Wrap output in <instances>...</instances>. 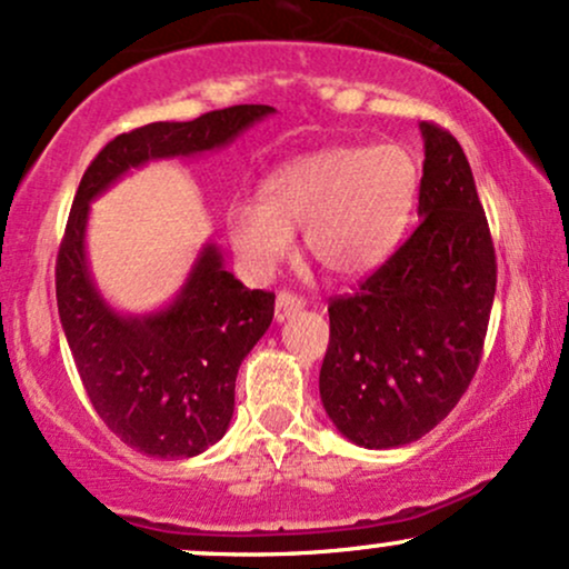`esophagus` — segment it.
I'll return each instance as SVG.
<instances>
[{
    "label": "esophagus",
    "instance_id": "34e87169",
    "mask_svg": "<svg viewBox=\"0 0 569 569\" xmlns=\"http://www.w3.org/2000/svg\"><path fill=\"white\" fill-rule=\"evenodd\" d=\"M305 305H307L305 297H299V293L286 291V289L278 291V297H276V318H278V320L291 318V315L302 310Z\"/></svg>",
    "mask_w": 569,
    "mask_h": 569
}]
</instances>
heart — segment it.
I'll use <instances>...</instances> for the list:
<instances>
[{"label": "heart", "instance_id": "b5f03b06", "mask_svg": "<svg viewBox=\"0 0 569 569\" xmlns=\"http://www.w3.org/2000/svg\"><path fill=\"white\" fill-rule=\"evenodd\" d=\"M419 184L421 161L402 142L326 148L267 174L259 198H236L224 228L254 276H270L302 228L307 254L331 276L360 278L400 243Z\"/></svg>", "mask_w": 569, "mask_h": 569}]
</instances>
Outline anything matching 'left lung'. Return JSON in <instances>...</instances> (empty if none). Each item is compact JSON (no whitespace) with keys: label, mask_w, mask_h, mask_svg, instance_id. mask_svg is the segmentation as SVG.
<instances>
[{"label":"left lung","mask_w":569,"mask_h":569,"mask_svg":"<svg viewBox=\"0 0 569 569\" xmlns=\"http://www.w3.org/2000/svg\"><path fill=\"white\" fill-rule=\"evenodd\" d=\"M421 222L352 293L328 302L320 400L347 440L400 448L435 429L475 379L496 297V249L448 129L421 121Z\"/></svg>","instance_id":"left-lung-1"}]
</instances>
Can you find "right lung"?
Wrapping results in <instances>:
<instances>
[{"instance_id": "add662e5", "label": "right lung", "mask_w": 569, "mask_h": 569, "mask_svg": "<svg viewBox=\"0 0 569 569\" xmlns=\"http://www.w3.org/2000/svg\"><path fill=\"white\" fill-rule=\"evenodd\" d=\"M270 106H230L193 121H156L113 137L81 177L54 262V293L89 402L129 448L190 458L228 432L241 360L262 339L276 293L246 289L207 246L180 297L148 318L113 312L87 272L89 201L132 167L230 142Z\"/></svg>"}]
</instances>
